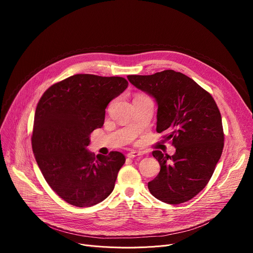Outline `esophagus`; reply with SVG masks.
Masks as SVG:
<instances>
[{
  "mask_svg": "<svg viewBox=\"0 0 253 253\" xmlns=\"http://www.w3.org/2000/svg\"><path fill=\"white\" fill-rule=\"evenodd\" d=\"M141 156V154L140 153H138V152H135V151H133V152H130V153H128L127 154V157L128 158H130V159H134V158H136V157H140Z\"/></svg>",
  "mask_w": 253,
  "mask_h": 253,
  "instance_id": "34e87169",
  "label": "esophagus"
}]
</instances>
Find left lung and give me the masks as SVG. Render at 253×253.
<instances>
[{
  "instance_id": "1",
  "label": "left lung",
  "mask_w": 253,
  "mask_h": 253,
  "mask_svg": "<svg viewBox=\"0 0 253 253\" xmlns=\"http://www.w3.org/2000/svg\"><path fill=\"white\" fill-rule=\"evenodd\" d=\"M129 82L158 104L157 132L176 148L173 156L154 151L161 166L148 183L151 194L168 204H180L200 193L213 174L223 149L220 112L209 92L179 72L129 75Z\"/></svg>"
}]
</instances>
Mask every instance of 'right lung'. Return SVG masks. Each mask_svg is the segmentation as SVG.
<instances>
[{"instance_id": "obj_1", "label": "right lung", "mask_w": 253, "mask_h": 253, "mask_svg": "<svg viewBox=\"0 0 253 253\" xmlns=\"http://www.w3.org/2000/svg\"><path fill=\"white\" fill-rule=\"evenodd\" d=\"M127 86L122 77L78 74L50 86L38 102L32 135L36 161L50 188L71 205L93 206L115 188L125 156L95 157L86 148L91 132L104 123L106 106Z\"/></svg>"}]
</instances>
